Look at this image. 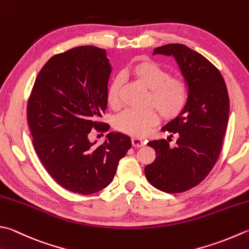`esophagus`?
<instances>
[{"label":"esophagus","mask_w":249,"mask_h":249,"mask_svg":"<svg viewBox=\"0 0 249 249\" xmlns=\"http://www.w3.org/2000/svg\"><path fill=\"white\" fill-rule=\"evenodd\" d=\"M131 144H133V147H136V148H139V147H142V145L144 144V142L141 139H138V138H131Z\"/></svg>","instance_id":"1"}]
</instances>
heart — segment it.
Returning <instances> with one entry per match:
<instances>
[{"instance_id":"1","label":"heart","mask_w":249,"mask_h":249,"mask_svg":"<svg viewBox=\"0 0 249 249\" xmlns=\"http://www.w3.org/2000/svg\"><path fill=\"white\" fill-rule=\"evenodd\" d=\"M149 89L144 110H126L115 119L114 127L121 133L134 137H142L151 127L158 124L159 113L163 121H172L181 114L188 101L187 83L182 77L170 75L166 68L151 59H141L133 63L123 73ZM122 80L114 77L107 90V100L112 109L122 106Z\"/></svg>"}]
</instances>
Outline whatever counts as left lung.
<instances>
[{
  "label": "left lung",
  "instance_id": "8db88e82",
  "mask_svg": "<svg viewBox=\"0 0 249 249\" xmlns=\"http://www.w3.org/2000/svg\"><path fill=\"white\" fill-rule=\"evenodd\" d=\"M153 53L174 56L188 85V101L181 114L163 127L177 136L148 143L157 153L147 165L148 181L160 191L180 193L197 186L215 166L225 137L230 100L220 71L201 53L183 44H166Z\"/></svg>",
  "mask_w": 249,
  "mask_h": 249
}]
</instances>
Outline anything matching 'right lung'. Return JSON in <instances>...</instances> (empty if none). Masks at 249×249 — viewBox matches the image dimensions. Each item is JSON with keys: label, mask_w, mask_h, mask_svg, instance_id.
Segmentation results:
<instances>
[{"label": "right lung", "mask_w": 249, "mask_h": 249, "mask_svg": "<svg viewBox=\"0 0 249 249\" xmlns=\"http://www.w3.org/2000/svg\"><path fill=\"white\" fill-rule=\"evenodd\" d=\"M111 73L106 51L79 46L56 53L38 73L27 105L32 143L48 175L63 189L89 196L109 186L130 138L108 134L96 147L91 129L107 133L105 114Z\"/></svg>", "instance_id": "1"}]
</instances>
